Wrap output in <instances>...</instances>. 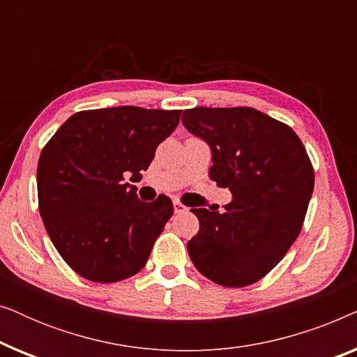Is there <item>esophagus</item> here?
<instances>
[{"instance_id": "34e87169", "label": "esophagus", "mask_w": 357, "mask_h": 357, "mask_svg": "<svg viewBox=\"0 0 357 357\" xmlns=\"http://www.w3.org/2000/svg\"><path fill=\"white\" fill-rule=\"evenodd\" d=\"M187 206H185V204H182L178 202V199H175L174 202V211H175V214H178V213H185L187 211Z\"/></svg>"}]
</instances>
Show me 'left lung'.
I'll return each mask as SVG.
<instances>
[{
	"mask_svg": "<svg viewBox=\"0 0 357 357\" xmlns=\"http://www.w3.org/2000/svg\"><path fill=\"white\" fill-rule=\"evenodd\" d=\"M182 123L209 144V177L232 193L224 213L192 208L199 231L188 255L216 284H253L282 260L304 224L314 192L307 151L291 126L252 107H195Z\"/></svg>",
	"mask_w": 357,
	"mask_h": 357,
	"instance_id": "8db88e82",
	"label": "left lung"
}]
</instances>
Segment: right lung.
I'll return each instance as SVG.
<instances>
[{
	"label": "right lung",
	"instance_id": "add662e5",
	"mask_svg": "<svg viewBox=\"0 0 357 357\" xmlns=\"http://www.w3.org/2000/svg\"><path fill=\"white\" fill-rule=\"evenodd\" d=\"M182 110L125 105L71 115L42 149L38 209L63 260L94 282L133 276L174 214L169 197L141 202L139 180Z\"/></svg>",
	"mask_w": 357,
	"mask_h": 357
}]
</instances>
